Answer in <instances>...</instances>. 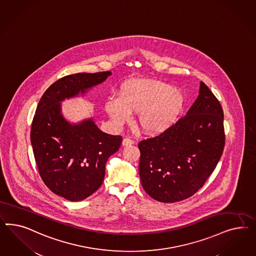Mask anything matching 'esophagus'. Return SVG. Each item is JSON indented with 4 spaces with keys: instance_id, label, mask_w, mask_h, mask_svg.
<instances>
[{
    "instance_id": "34e87169",
    "label": "esophagus",
    "mask_w": 256,
    "mask_h": 256,
    "mask_svg": "<svg viewBox=\"0 0 256 256\" xmlns=\"http://www.w3.org/2000/svg\"><path fill=\"white\" fill-rule=\"evenodd\" d=\"M133 144H134V140L130 139V138H124L123 140V142H122V146H132Z\"/></svg>"
}]
</instances>
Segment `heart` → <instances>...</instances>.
Wrapping results in <instances>:
<instances>
[{
    "mask_svg": "<svg viewBox=\"0 0 256 256\" xmlns=\"http://www.w3.org/2000/svg\"><path fill=\"white\" fill-rule=\"evenodd\" d=\"M185 103L183 93L162 80L132 78L120 87L119 96H110L105 110L116 126L139 114V124L149 134H158L174 123Z\"/></svg>",
    "mask_w": 256,
    "mask_h": 256,
    "instance_id": "b5f03b06",
    "label": "heart"
}]
</instances>
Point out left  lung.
Instances as JSON below:
<instances>
[{"mask_svg": "<svg viewBox=\"0 0 256 256\" xmlns=\"http://www.w3.org/2000/svg\"><path fill=\"white\" fill-rule=\"evenodd\" d=\"M225 144L224 110L202 82L185 116L138 144L139 172L146 194L162 202L196 194L215 170Z\"/></svg>", "mask_w": 256, "mask_h": 256, "instance_id": "8db88e82", "label": "left lung"}]
</instances>
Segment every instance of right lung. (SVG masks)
I'll list each match as a JSON object with an SVG mask.
<instances>
[{"mask_svg":"<svg viewBox=\"0 0 256 256\" xmlns=\"http://www.w3.org/2000/svg\"><path fill=\"white\" fill-rule=\"evenodd\" d=\"M110 75L105 71L61 78L45 91L32 119L31 142L39 174L54 194L68 201H82L100 188L106 162L121 146L122 137L101 132L93 119L70 124L60 102Z\"/></svg>","mask_w":256,"mask_h":256,"instance_id":"1","label":"right lung"}]
</instances>
